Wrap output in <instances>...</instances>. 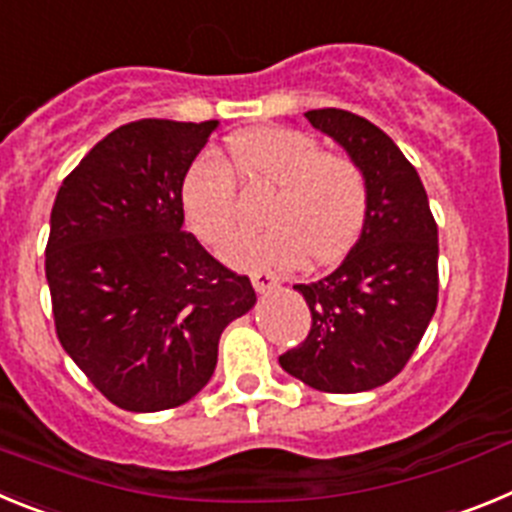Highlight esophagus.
<instances>
[{
  "label": "esophagus",
  "mask_w": 512,
  "mask_h": 512,
  "mask_svg": "<svg viewBox=\"0 0 512 512\" xmlns=\"http://www.w3.org/2000/svg\"><path fill=\"white\" fill-rule=\"evenodd\" d=\"M251 284L256 292H271V289L279 287V279L274 274H269V271H256L251 277Z\"/></svg>",
  "instance_id": "1"
}]
</instances>
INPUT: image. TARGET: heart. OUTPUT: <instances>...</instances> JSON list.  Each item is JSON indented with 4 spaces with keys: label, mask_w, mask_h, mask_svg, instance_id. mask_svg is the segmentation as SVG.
Returning <instances> with one entry per match:
<instances>
[{
    "label": "heart",
    "mask_w": 512,
    "mask_h": 512,
    "mask_svg": "<svg viewBox=\"0 0 512 512\" xmlns=\"http://www.w3.org/2000/svg\"><path fill=\"white\" fill-rule=\"evenodd\" d=\"M236 176L233 177L232 174ZM271 187L261 207L266 228L238 233L223 256L238 269L328 264L354 246L369 217V179L359 161L325 151L295 128H261L230 138L228 164L194 158L182 182V210L202 243L220 246L238 220V187Z\"/></svg>",
    "instance_id": "heart-1"
}]
</instances>
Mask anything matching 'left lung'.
<instances>
[{
	"mask_svg": "<svg viewBox=\"0 0 512 512\" xmlns=\"http://www.w3.org/2000/svg\"><path fill=\"white\" fill-rule=\"evenodd\" d=\"M338 140L369 179V217L356 246L328 277L295 284L310 333L279 356L312 390L351 395L405 369L438 305V225L418 171L390 135L354 112H305Z\"/></svg>",
	"mask_w": 512,
	"mask_h": 512,
	"instance_id": "1",
	"label": "left lung"
}]
</instances>
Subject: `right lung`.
<instances>
[{"label": "right lung", "mask_w": 512, "mask_h": 512, "mask_svg": "<svg viewBox=\"0 0 512 512\" xmlns=\"http://www.w3.org/2000/svg\"><path fill=\"white\" fill-rule=\"evenodd\" d=\"M217 120H138L63 179L45 279L63 351L112 405L179 408L210 382L217 341L256 302L182 230V182Z\"/></svg>", "instance_id": "obj_1"}]
</instances>
